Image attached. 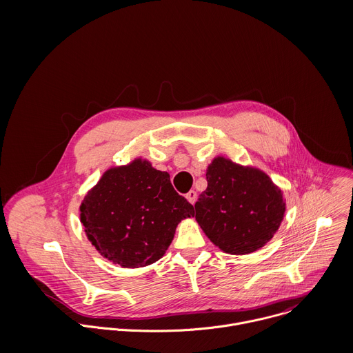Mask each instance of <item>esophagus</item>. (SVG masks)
<instances>
[{"label":"esophagus","mask_w":353,"mask_h":353,"mask_svg":"<svg viewBox=\"0 0 353 353\" xmlns=\"http://www.w3.org/2000/svg\"><path fill=\"white\" fill-rule=\"evenodd\" d=\"M186 199H188V201L194 205L196 201H197V193H196L194 190H190V192L186 194Z\"/></svg>","instance_id":"obj_1"}]
</instances>
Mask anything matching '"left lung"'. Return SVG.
Masks as SVG:
<instances>
[{
	"label": "left lung",
	"instance_id": "1",
	"mask_svg": "<svg viewBox=\"0 0 353 353\" xmlns=\"http://www.w3.org/2000/svg\"><path fill=\"white\" fill-rule=\"evenodd\" d=\"M208 188L196 202V220L220 250L249 254L279 230L285 202L281 190L258 168L216 157L206 170Z\"/></svg>",
	"mask_w": 353,
	"mask_h": 353
}]
</instances>
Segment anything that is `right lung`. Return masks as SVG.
Wrapping results in <instances>:
<instances>
[{
    "instance_id": "1",
    "label": "right lung",
    "mask_w": 353,
    "mask_h": 353,
    "mask_svg": "<svg viewBox=\"0 0 353 353\" xmlns=\"http://www.w3.org/2000/svg\"><path fill=\"white\" fill-rule=\"evenodd\" d=\"M194 208L179 196L165 171L136 159L107 170L80 206L90 242L122 268L147 266L160 259L181 220Z\"/></svg>"
}]
</instances>
